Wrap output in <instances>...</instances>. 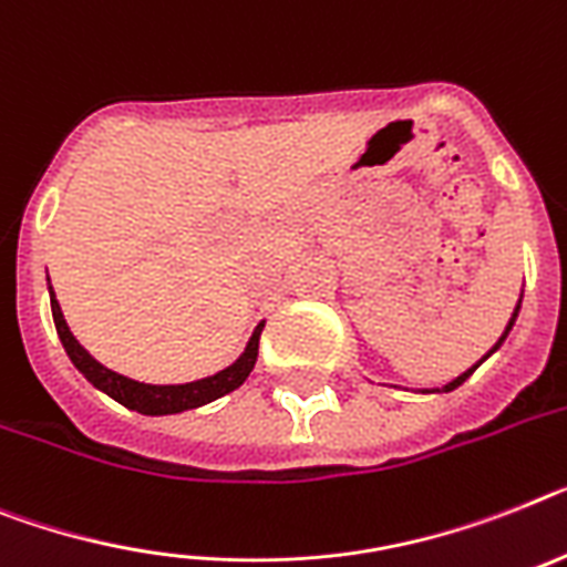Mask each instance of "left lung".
Here are the masks:
<instances>
[{"mask_svg":"<svg viewBox=\"0 0 567 567\" xmlns=\"http://www.w3.org/2000/svg\"><path fill=\"white\" fill-rule=\"evenodd\" d=\"M518 308H522V297H518L516 308H513V317H511V322H507V328H504V334H502V337H498V342H496V346H493V349H489V351H487V354H484V357H482V360H478V363H475V365H473V369H467V372H461V374H458V378H455V380H450V383H446V386H435V389H421V392H423V394H435V392H453V389H458V386H461V383H464V380H467V378H470V374H473V372H475V369H478V365H482V363H484V360H487V357H489V354H496V351H498V349H502V342H504V340H507V334H511V331H513V326H516Z\"/></svg>","mask_w":567,"mask_h":567,"instance_id":"left-lung-1","label":"left lung"}]
</instances>
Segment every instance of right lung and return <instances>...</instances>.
I'll use <instances>...</instances> for the list:
<instances>
[{
  "label": "right lung",
  "mask_w": 567,
  "mask_h": 567,
  "mask_svg": "<svg viewBox=\"0 0 567 567\" xmlns=\"http://www.w3.org/2000/svg\"><path fill=\"white\" fill-rule=\"evenodd\" d=\"M49 297H51V313H54V326L60 342H63L65 354L74 363L80 374H83L94 389H100L103 394H109L112 401H117L121 406L132 409V412H141V415H178V412H187V409L207 406V403L218 401L230 394L233 389H239L247 380V374L254 372L256 357H259V337L265 320L254 328V334L247 340L245 351H241L236 360H233L227 369L210 374V378L189 380V383H141V380H132L126 374H117L112 369H106L103 363H97L89 351L78 342V337L71 334L69 322L63 317V308L56 302V293L51 288L49 279Z\"/></svg>",
  "instance_id": "1"
}]
</instances>
